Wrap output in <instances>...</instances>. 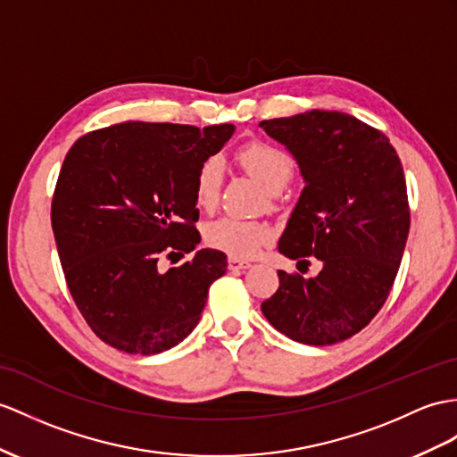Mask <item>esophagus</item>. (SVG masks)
I'll return each mask as SVG.
<instances>
[{"mask_svg": "<svg viewBox=\"0 0 457 457\" xmlns=\"http://www.w3.org/2000/svg\"><path fill=\"white\" fill-rule=\"evenodd\" d=\"M250 267L248 260H240V258H228V270L232 271H238V270H246Z\"/></svg>", "mask_w": 457, "mask_h": 457, "instance_id": "1", "label": "esophagus"}]
</instances>
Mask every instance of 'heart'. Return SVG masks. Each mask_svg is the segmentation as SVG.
Segmentation results:
<instances>
[{"label":"heart","mask_w":457,"mask_h":457,"mask_svg":"<svg viewBox=\"0 0 457 457\" xmlns=\"http://www.w3.org/2000/svg\"><path fill=\"white\" fill-rule=\"evenodd\" d=\"M237 159L250 174H253L270 192H279L295 174V162L277 145L265 141H253L244 145L237 153ZM220 187V162L219 159H207L195 174L194 194L199 207H213ZM270 225L263 220L220 217L209 222L205 228V240L209 246L225 252L232 258H248L258 252L270 240Z\"/></svg>","instance_id":"heart-1"}]
</instances>
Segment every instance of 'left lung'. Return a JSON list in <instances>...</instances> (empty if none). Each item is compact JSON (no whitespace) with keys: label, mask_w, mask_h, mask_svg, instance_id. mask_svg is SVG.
<instances>
[{"label":"left lung","mask_w":457,"mask_h":457,"mask_svg":"<svg viewBox=\"0 0 457 457\" xmlns=\"http://www.w3.org/2000/svg\"><path fill=\"white\" fill-rule=\"evenodd\" d=\"M260 126L293 153L304 190L279 252L316 277L277 271L279 288L262 303L267 321L304 345L353 337L380 312L403 258L411 225L407 184L392 143L354 116L310 110ZM296 265V267H298Z\"/></svg>","instance_id":"left-lung-1"}]
</instances>
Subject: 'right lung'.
I'll use <instances>...</instances> for the list:
<instances>
[{"label": "right lung", "instance_id": "1", "mask_svg": "<svg viewBox=\"0 0 457 457\" xmlns=\"http://www.w3.org/2000/svg\"><path fill=\"white\" fill-rule=\"evenodd\" d=\"M232 131L124 121L88 131L65 154L52 197L55 246L75 306L110 347L157 354L197 326L227 255L204 248L169 271L161 258L199 244L195 174Z\"/></svg>", "mask_w": 457, "mask_h": 457}]
</instances>
